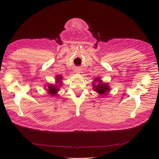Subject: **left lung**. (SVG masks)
I'll use <instances>...</instances> for the list:
<instances>
[{
  "label": "left lung",
  "mask_w": 159,
  "mask_h": 159,
  "mask_svg": "<svg viewBox=\"0 0 159 159\" xmlns=\"http://www.w3.org/2000/svg\"><path fill=\"white\" fill-rule=\"evenodd\" d=\"M96 81L99 82V83L95 85V84H93V88L95 89V91L97 92L98 93H99L101 95H104L106 94L107 92L109 90L110 88L108 86L107 84H102L101 83V80H99L98 79H95Z\"/></svg>",
  "instance_id": "8db88e82"
}]
</instances>
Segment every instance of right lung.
I'll return each instance as SVG.
<instances>
[{
	"label": "right lung",
	"instance_id": "add662e5",
	"mask_svg": "<svg viewBox=\"0 0 159 159\" xmlns=\"http://www.w3.org/2000/svg\"><path fill=\"white\" fill-rule=\"evenodd\" d=\"M61 77H58V78H57V79H58V83H59V84H58V86L57 85H56V86H54V85H49L48 86V93H50L51 95H55L57 94V92L59 90V86H61V81H60V80L61 79Z\"/></svg>",
	"mask_w": 159,
	"mask_h": 159
}]
</instances>
